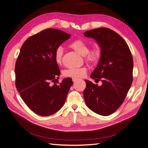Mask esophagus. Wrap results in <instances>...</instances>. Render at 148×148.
<instances>
[{"label": "esophagus", "mask_w": 148, "mask_h": 148, "mask_svg": "<svg viewBox=\"0 0 148 148\" xmlns=\"http://www.w3.org/2000/svg\"><path fill=\"white\" fill-rule=\"evenodd\" d=\"M72 80H73V82H75L76 81H78V79H76V78H72Z\"/></svg>", "instance_id": "1"}]
</instances>
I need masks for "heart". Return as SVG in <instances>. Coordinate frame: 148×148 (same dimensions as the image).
<instances>
[{"label": "heart", "instance_id": "heart-1", "mask_svg": "<svg viewBox=\"0 0 148 148\" xmlns=\"http://www.w3.org/2000/svg\"><path fill=\"white\" fill-rule=\"evenodd\" d=\"M70 48L72 49L79 54L84 56L86 62L91 64H95L98 62L101 53L99 49L94 47L89 49V45L84 40L81 39H75L69 44ZM64 54L63 49L61 47H58L56 49L54 53V59L58 64L62 63V56ZM86 73L85 67L70 68L64 71V76L66 77L78 79L83 77Z\"/></svg>", "mask_w": 148, "mask_h": 148}]
</instances>
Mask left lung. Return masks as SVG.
Listing matches in <instances>:
<instances>
[{"instance_id": "obj_1", "label": "left lung", "mask_w": 148, "mask_h": 148, "mask_svg": "<svg viewBox=\"0 0 148 148\" xmlns=\"http://www.w3.org/2000/svg\"><path fill=\"white\" fill-rule=\"evenodd\" d=\"M84 36L95 39L101 48V57L90 77L102 81L98 86L85 80L84 98L87 107L95 113L108 116L125 101L133 80V58L127 43L108 28L86 32Z\"/></svg>"}]
</instances>
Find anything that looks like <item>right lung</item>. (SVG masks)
Instances as JSON below:
<instances>
[{
    "label": "right lung",
    "instance_id": "add662e5",
    "mask_svg": "<svg viewBox=\"0 0 148 148\" xmlns=\"http://www.w3.org/2000/svg\"><path fill=\"white\" fill-rule=\"evenodd\" d=\"M70 36L48 28L28 38L21 49L14 69L16 87L28 107L39 115H51L60 110L73 84L71 78L58 85L51 84L61 74L55 51Z\"/></svg>",
    "mask_w": 148,
    "mask_h": 148
}]
</instances>
